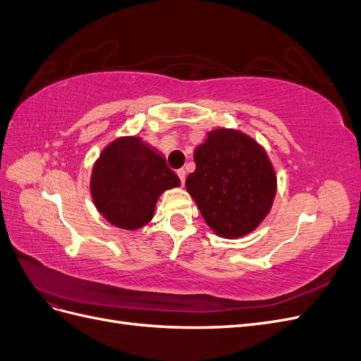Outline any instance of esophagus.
Returning a JSON list of instances; mask_svg holds the SVG:
<instances>
[{
    "label": "esophagus",
    "mask_w": 361,
    "mask_h": 361,
    "mask_svg": "<svg viewBox=\"0 0 361 361\" xmlns=\"http://www.w3.org/2000/svg\"><path fill=\"white\" fill-rule=\"evenodd\" d=\"M176 174H178V178H179L180 183L183 185V183H185V178H187V171H185L183 169H179V170L176 171Z\"/></svg>",
    "instance_id": "34e87169"
}]
</instances>
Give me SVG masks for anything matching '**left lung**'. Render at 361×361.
Listing matches in <instances>:
<instances>
[{
	"instance_id": "left-lung-1",
	"label": "left lung",
	"mask_w": 361,
	"mask_h": 361,
	"mask_svg": "<svg viewBox=\"0 0 361 361\" xmlns=\"http://www.w3.org/2000/svg\"><path fill=\"white\" fill-rule=\"evenodd\" d=\"M195 170L185 187L206 224L223 238L253 232L271 211L274 167L257 141L236 129H214L194 152Z\"/></svg>"
}]
</instances>
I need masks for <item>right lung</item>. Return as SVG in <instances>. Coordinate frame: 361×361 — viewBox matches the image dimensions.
<instances>
[{
    "instance_id": "obj_1",
    "label": "right lung",
    "mask_w": 361,
    "mask_h": 361,
    "mask_svg": "<svg viewBox=\"0 0 361 361\" xmlns=\"http://www.w3.org/2000/svg\"><path fill=\"white\" fill-rule=\"evenodd\" d=\"M179 185V178L157 149L140 137H120L94 162L90 191L108 223L137 231L154 218L159 195Z\"/></svg>"
}]
</instances>
